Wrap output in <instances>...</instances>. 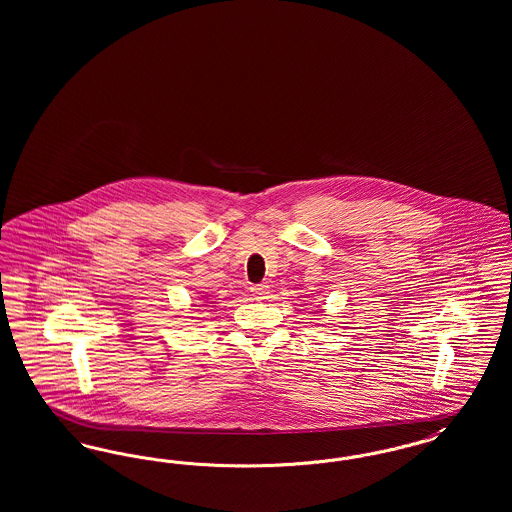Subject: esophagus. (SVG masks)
Masks as SVG:
<instances>
[{
    "label": "esophagus",
    "mask_w": 512,
    "mask_h": 512,
    "mask_svg": "<svg viewBox=\"0 0 512 512\" xmlns=\"http://www.w3.org/2000/svg\"><path fill=\"white\" fill-rule=\"evenodd\" d=\"M251 293H253V295H257L259 299H263V297H267L268 286L267 284H257V286H251Z\"/></svg>",
    "instance_id": "obj_1"
}]
</instances>
